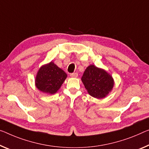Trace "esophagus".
I'll use <instances>...</instances> for the list:
<instances>
[{
    "label": "esophagus",
    "instance_id": "esophagus-1",
    "mask_svg": "<svg viewBox=\"0 0 149 149\" xmlns=\"http://www.w3.org/2000/svg\"><path fill=\"white\" fill-rule=\"evenodd\" d=\"M70 76L72 78H77L78 77V73L77 72H73L70 74Z\"/></svg>",
    "mask_w": 149,
    "mask_h": 149
}]
</instances>
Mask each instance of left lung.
Masks as SVG:
<instances>
[{
  "label": "left lung",
  "mask_w": 149,
  "mask_h": 149,
  "mask_svg": "<svg viewBox=\"0 0 149 149\" xmlns=\"http://www.w3.org/2000/svg\"><path fill=\"white\" fill-rule=\"evenodd\" d=\"M88 93L97 98H104L114 86V80L106 70L91 65L81 78Z\"/></svg>",
  "instance_id": "1"
}]
</instances>
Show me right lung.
<instances>
[{
  "mask_svg": "<svg viewBox=\"0 0 149 149\" xmlns=\"http://www.w3.org/2000/svg\"><path fill=\"white\" fill-rule=\"evenodd\" d=\"M67 77L63 70L51 62L38 70L35 79L36 87L41 92L53 95L61 88Z\"/></svg>",
  "mask_w": 149,
  "mask_h": 149,
  "instance_id": "right-lung-1",
  "label": "right lung"
}]
</instances>
